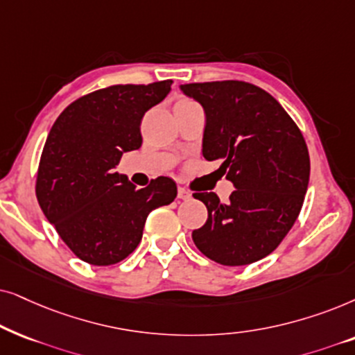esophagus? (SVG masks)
Listing matches in <instances>:
<instances>
[{
  "instance_id": "34e87169",
  "label": "esophagus",
  "mask_w": 355,
  "mask_h": 355,
  "mask_svg": "<svg viewBox=\"0 0 355 355\" xmlns=\"http://www.w3.org/2000/svg\"><path fill=\"white\" fill-rule=\"evenodd\" d=\"M190 198H191L190 191L185 190V188L178 187V200H190Z\"/></svg>"
}]
</instances>
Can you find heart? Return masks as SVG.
Returning <instances> with one entry per match:
<instances>
[{"instance_id":"obj_1","label":"heart","mask_w":355,"mask_h":355,"mask_svg":"<svg viewBox=\"0 0 355 355\" xmlns=\"http://www.w3.org/2000/svg\"><path fill=\"white\" fill-rule=\"evenodd\" d=\"M178 103H193L191 101H187V98H183V101H180Z\"/></svg>"}]
</instances>
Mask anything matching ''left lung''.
Instances as JSON below:
<instances>
[{"mask_svg": "<svg viewBox=\"0 0 355 355\" xmlns=\"http://www.w3.org/2000/svg\"><path fill=\"white\" fill-rule=\"evenodd\" d=\"M183 94L205 108L202 155L234 183L229 202L195 193L207 220L191 237L198 250L224 266L258 261L292 229L309 188L310 157L299 126L261 87L243 81L195 83Z\"/></svg>", "mask_w": 355, "mask_h": 355, "instance_id": "obj_1", "label": "left lung"}]
</instances>
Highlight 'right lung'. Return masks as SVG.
I'll return each mask as SVG.
<instances>
[{"label": "right lung", "mask_w": 355, "mask_h": 355, "mask_svg": "<svg viewBox=\"0 0 355 355\" xmlns=\"http://www.w3.org/2000/svg\"><path fill=\"white\" fill-rule=\"evenodd\" d=\"M172 81L118 84L79 97L56 118L37 172L35 195L61 240L83 261L110 266L135 252L149 212L177 196L172 178L136 188L115 172L143 144L141 120Z\"/></svg>", "instance_id": "right-lung-1"}]
</instances>
